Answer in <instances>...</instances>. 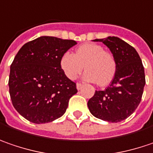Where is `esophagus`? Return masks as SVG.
<instances>
[{
	"label": "esophagus",
	"instance_id": "obj_1",
	"mask_svg": "<svg viewBox=\"0 0 153 153\" xmlns=\"http://www.w3.org/2000/svg\"><path fill=\"white\" fill-rule=\"evenodd\" d=\"M82 83H80V82H77V83H76V88H77L78 90H80L81 88H82Z\"/></svg>",
	"mask_w": 153,
	"mask_h": 153
}]
</instances>
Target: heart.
<instances>
[{
	"mask_svg": "<svg viewBox=\"0 0 153 153\" xmlns=\"http://www.w3.org/2000/svg\"><path fill=\"white\" fill-rule=\"evenodd\" d=\"M60 67L69 79H75L83 69V78L96 82L100 86L109 84L115 76L117 62L114 56L102 45L87 43L80 45L76 53L66 51L60 59Z\"/></svg>",
	"mask_w": 153,
	"mask_h": 153,
	"instance_id": "obj_1",
	"label": "heart"
}]
</instances>
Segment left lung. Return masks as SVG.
Instances as JSON below:
<instances>
[{
  "instance_id": "obj_1",
  "label": "left lung",
  "mask_w": 153,
  "mask_h": 153,
  "mask_svg": "<svg viewBox=\"0 0 153 153\" xmlns=\"http://www.w3.org/2000/svg\"><path fill=\"white\" fill-rule=\"evenodd\" d=\"M106 45L117 62V71L105 90H96L88 102L90 113L108 122H119L129 117L140 102L146 84L144 66L133 46L117 37L97 39Z\"/></svg>"
}]
</instances>
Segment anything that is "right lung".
I'll return each instance as SVG.
<instances>
[{
	"label": "right lung",
	"instance_id": "right-lung-1",
	"mask_svg": "<svg viewBox=\"0 0 153 153\" xmlns=\"http://www.w3.org/2000/svg\"><path fill=\"white\" fill-rule=\"evenodd\" d=\"M75 45L71 39L42 36L26 43L14 57L9 94L14 108L27 120L47 123L65 113L77 89L63 72L60 59Z\"/></svg>",
	"mask_w": 153,
	"mask_h": 153
}]
</instances>
